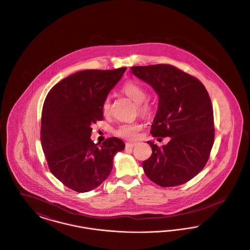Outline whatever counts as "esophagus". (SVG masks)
Wrapping results in <instances>:
<instances>
[{"instance_id":"obj_1","label":"esophagus","mask_w":250,"mask_h":250,"mask_svg":"<svg viewBox=\"0 0 250 250\" xmlns=\"http://www.w3.org/2000/svg\"><path fill=\"white\" fill-rule=\"evenodd\" d=\"M135 146V143H125V149H132Z\"/></svg>"}]
</instances>
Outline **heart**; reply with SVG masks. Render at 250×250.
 <instances>
[{"mask_svg":"<svg viewBox=\"0 0 250 250\" xmlns=\"http://www.w3.org/2000/svg\"><path fill=\"white\" fill-rule=\"evenodd\" d=\"M122 92L128 96L135 103L139 112L143 115H149L153 110V105L149 99L146 98L147 91L143 85L134 81H129L124 84L122 87ZM102 111L105 116H108L111 111V99L107 96L102 104ZM143 128V125L140 123H125L120 125L115 129V134L125 140L133 141L136 140L139 136V132Z\"/></svg>","mask_w":250,"mask_h":250,"instance_id":"1","label":"heart"}]
</instances>
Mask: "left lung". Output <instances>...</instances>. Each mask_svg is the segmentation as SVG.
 <instances>
[{"instance_id": "1", "label": "left lung", "mask_w": 250, "mask_h": 250, "mask_svg": "<svg viewBox=\"0 0 250 250\" xmlns=\"http://www.w3.org/2000/svg\"><path fill=\"white\" fill-rule=\"evenodd\" d=\"M159 96L150 133L170 137L167 145L148 142L152 155L143 161L147 177L162 188L183 185L206 165L214 144L213 106L204 85L194 76L167 64L131 67Z\"/></svg>"}]
</instances>
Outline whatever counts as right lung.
<instances>
[{
  "instance_id": "1",
  "label": "right lung",
  "mask_w": 250,
  "mask_h": 250,
  "mask_svg": "<svg viewBox=\"0 0 250 250\" xmlns=\"http://www.w3.org/2000/svg\"><path fill=\"white\" fill-rule=\"evenodd\" d=\"M126 67L77 72L54 85L46 96L40 140L51 173L66 188L88 192L112 169V159L125 143L116 137L102 144L90 139L92 125L103 120L102 104Z\"/></svg>"
}]
</instances>
